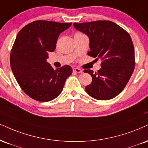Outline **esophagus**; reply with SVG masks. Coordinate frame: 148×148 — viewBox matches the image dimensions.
Here are the masks:
<instances>
[{"label": "esophagus", "instance_id": "34e87169", "mask_svg": "<svg viewBox=\"0 0 148 148\" xmlns=\"http://www.w3.org/2000/svg\"><path fill=\"white\" fill-rule=\"evenodd\" d=\"M73 71H74V72H76V73H79V74H81V73L83 72V71L81 70V69L79 68H73Z\"/></svg>", "mask_w": 148, "mask_h": 148}]
</instances>
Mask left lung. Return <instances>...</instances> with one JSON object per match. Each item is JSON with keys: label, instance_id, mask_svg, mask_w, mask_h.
<instances>
[{"label": "left lung", "instance_id": "left-lung-1", "mask_svg": "<svg viewBox=\"0 0 148 148\" xmlns=\"http://www.w3.org/2000/svg\"><path fill=\"white\" fill-rule=\"evenodd\" d=\"M74 27L90 38L88 56L102 60L97 72L84 70L92 77L91 84L85 87L87 93L97 100L113 99L125 88L134 72V49L130 36L110 21L74 23Z\"/></svg>", "mask_w": 148, "mask_h": 148}]
</instances>
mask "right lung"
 <instances>
[{
    "label": "right lung",
    "mask_w": 148,
    "mask_h": 148,
    "mask_svg": "<svg viewBox=\"0 0 148 148\" xmlns=\"http://www.w3.org/2000/svg\"><path fill=\"white\" fill-rule=\"evenodd\" d=\"M71 25L72 23L38 20L18 34L10 53V65L21 88L32 99L41 102L54 99L72 74L69 65L54 69L47 62L48 52L56 49L58 36Z\"/></svg>",
    "instance_id": "add662e5"
}]
</instances>
